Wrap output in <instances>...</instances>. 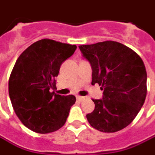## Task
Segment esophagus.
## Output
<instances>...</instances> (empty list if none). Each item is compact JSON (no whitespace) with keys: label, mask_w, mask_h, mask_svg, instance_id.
<instances>
[{"label":"esophagus","mask_w":155,"mask_h":155,"mask_svg":"<svg viewBox=\"0 0 155 155\" xmlns=\"http://www.w3.org/2000/svg\"><path fill=\"white\" fill-rule=\"evenodd\" d=\"M77 100L79 101H83L84 100H85V97H83V96H77Z\"/></svg>","instance_id":"esophagus-1"}]
</instances>
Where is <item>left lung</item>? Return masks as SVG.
I'll list each match as a JSON object with an SVG mask.
<instances>
[{"label":"left lung","mask_w":155,"mask_h":155,"mask_svg":"<svg viewBox=\"0 0 155 155\" xmlns=\"http://www.w3.org/2000/svg\"><path fill=\"white\" fill-rule=\"evenodd\" d=\"M92 69V84L103 90L86 115L90 125L102 132H116L133 121L147 95V71L143 60L128 47L114 41L81 45Z\"/></svg>","instance_id":"8db88e82"}]
</instances>
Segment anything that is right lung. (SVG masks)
Segmentation results:
<instances>
[{
  "label": "right lung",
  "mask_w": 155,
  "mask_h": 155,
  "mask_svg": "<svg viewBox=\"0 0 155 155\" xmlns=\"http://www.w3.org/2000/svg\"><path fill=\"white\" fill-rule=\"evenodd\" d=\"M77 46L42 39L28 47L13 66L8 92L15 114L27 128L36 133L54 132L67 119L76 97L54 94L61 64Z\"/></svg>",
  "instance_id": "right-lung-1"
}]
</instances>
